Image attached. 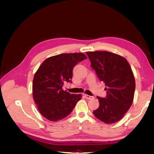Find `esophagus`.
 Returning a JSON list of instances; mask_svg holds the SVG:
<instances>
[{"label":"esophagus","instance_id":"esophagus-1","mask_svg":"<svg viewBox=\"0 0 154 154\" xmlns=\"http://www.w3.org/2000/svg\"><path fill=\"white\" fill-rule=\"evenodd\" d=\"M84 96L86 97L87 99H88V100H91V99H92V98H93V96H89V95H87V94H84Z\"/></svg>","mask_w":154,"mask_h":154}]
</instances>
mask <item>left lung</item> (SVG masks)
I'll return each instance as SVG.
<instances>
[{
	"instance_id": "left-lung-1",
	"label": "left lung",
	"mask_w": 154,
	"mask_h": 154,
	"mask_svg": "<svg viewBox=\"0 0 154 154\" xmlns=\"http://www.w3.org/2000/svg\"><path fill=\"white\" fill-rule=\"evenodd\" d=\"M100 80L106 87V96H97L100 106L93 112L96 117L107 124L122 119L134 100L135 79L127 60L107 51L86 53Z\"/></svg>"
}]
</instances>
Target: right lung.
<instances>
[{
  "mask_svg": "<svg viewBox=\"0 0 154 154\" xmlns=\"http://www.w3.org/2000/svg\"><path fill=\"white\" fill-rule=\"evenodd\" d=\"M87 58L83 53H63L51 57L41 64L32 81L33 99L45 118L57 122L71 114L82 94L62 89L65 82H72L74 66Z\"/></svg>",
  "mask_w": 154,
  "mask_h": 154,
  "instance_id": "add662e5",
  "label": "right lung"
}]
</instances>
